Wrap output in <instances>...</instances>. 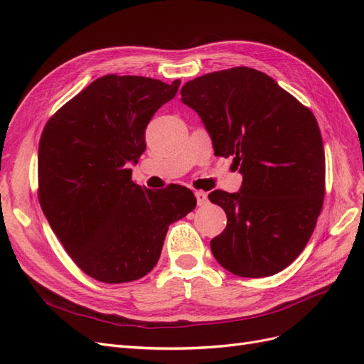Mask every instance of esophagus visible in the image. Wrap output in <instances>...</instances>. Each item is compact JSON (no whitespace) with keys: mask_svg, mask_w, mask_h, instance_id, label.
<instances>
[{"mask_svg":"<svg viewBox=\"0 0 364 364\" xmlns=\"http://www.w3.org/2000/svg\"><path fill=\"white\" fill-rule=\"evenodd\" d=\"M194 194H196V199H197V205L202 206V205H206V203H208V196H206V193H203V191H196Z\"/></svg>","mask_w":364,"mask_h":364,"instance_id":"obj_1","label":"esophagus"}]
</instances>
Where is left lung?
I'll return each instance as SVG.
<instances>
[{
    "label": "left lung",
    "instance_id": "8db88e82",
    "mask_svg": "<svg viewBox=\"0 0 364 364\" xmlns=\"http://www.w3.org/2000/svg\"><path fill=\"white\" fill-rule=\"evenodd\" d=\"M182 103L202 118L215 156H232L238 193L209 200L228 217L211 240L218 264L245 278L284 270L310 240L325 197V151L310 109L272 77L247 67L186 82Z\"/></svg>",
    "mask_w": 364,
    "mask_h": 364
}]
</instances>
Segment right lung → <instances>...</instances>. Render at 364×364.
<instances>
[{
	"instance_id": "obj_1",
	"label": "right lung",
	"mask_w": 364,
	"mask_h": 364,
	"mask_svg": "<svg viewBox=\"0 0 364 364\" xmlns=\"http://www.w3.org/2000/svg\"><path fill=\"white\" fill-rule=\"evenodd\" d=\"M179 85L107 74L43 127L38 153L42 211L73 261L97 281L146 277L161 257L168 226L196 208L191 190L142 188L129 168L146 150L151 117Z\"/></svg>"
}]
</instances>
